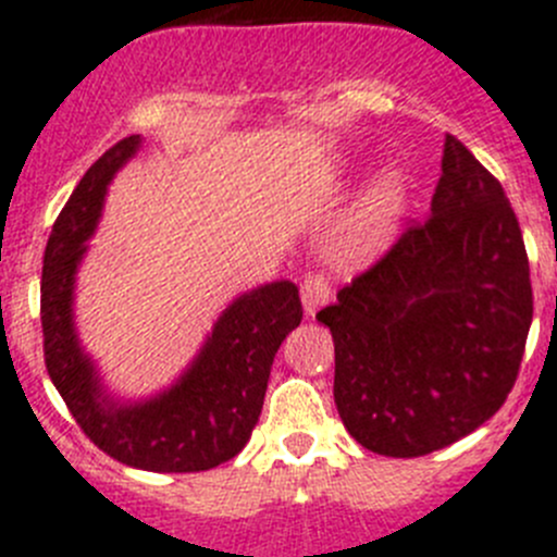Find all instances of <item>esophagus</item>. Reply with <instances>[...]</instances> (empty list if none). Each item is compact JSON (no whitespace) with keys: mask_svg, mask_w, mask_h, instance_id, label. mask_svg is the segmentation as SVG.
I'll list each match as a JSON object with an SVG mask.
<instances>
[{"mask_svg":"<svg viewBox=\"0 0 557 557\" xmlns=\"http://www.w3.org/2000/svg\"><path fill=\"white\" fill-rule=\"evenodd\" d=\"M330 297H333V288H330V280L324 277V274L313 272L305 277L302 283V305H305V313L313 315L315 310L324 308V305L330 302Z\"/></svg>","mask_w":557,"mask_h":557,"instance_id":"obj_1","label":"esophagus"}]
</instances>
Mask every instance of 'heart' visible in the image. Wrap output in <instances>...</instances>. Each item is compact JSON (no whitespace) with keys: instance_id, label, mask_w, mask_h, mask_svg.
Wrapping results in <instances>:
<instances>
[{"instance_id":"1","label":"heart","mask_w":557,"mask_h":557,"mask_svg":"<svg viewBox=\"0 0 557 557\" xmlns=\"http://www.w3.org/2000/svg\"><path fill=\"white\" fill-rule=\"evenodd\" d=\"M410 197L408 174L403 169H385L369 188H366L363 199H360L358 210L352 216V242L360 249L372 252V249L383 247L391 235L397 233L399 222L405 216Z\"/></svg>"}]
</instances>
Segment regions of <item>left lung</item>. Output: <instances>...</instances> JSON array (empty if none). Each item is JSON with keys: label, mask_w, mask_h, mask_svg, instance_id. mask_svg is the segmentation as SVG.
<instances>
[{"label": "left lung", "mask_w": 557, "mask_h": 557, "mask_svg": "<svg viewBox=\"0 0 557 557\" xmlns=\"http://www.w3.org/2000/svg\"><path fill=\"white\" fill-rule=\"evenodd\" d=\"M315 319L333 333L335 408L360 447L419 458L488 422L533 322L528 252L499 180L447 135L430 216Z\"/></svg>", "instance_id": "8db88e82"}]
</instances>
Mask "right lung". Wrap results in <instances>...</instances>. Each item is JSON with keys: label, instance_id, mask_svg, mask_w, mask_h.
<instances>
[{"label": "right lung", "instance_id": "right-lung-1", "mask_svg": "<svg viewBox=\"0 0 557 557\" xmlns=\"http://www.w3.org/2000/svg\"><path fill=\"white\" fill-rule=\"evenodd\" d=\"M138 147L141 135L110 147L54 222L41 274L44 358L74 422L110 458L147 472H205L235 458L252 435L274 355L302 322V302L288 280L247 290L219 315L172 388L141 403L110 397L74 330V274L102 216L110 180Z\"/></svg>", "mask_w": 557, "mask_h": 557}]
</instances>
